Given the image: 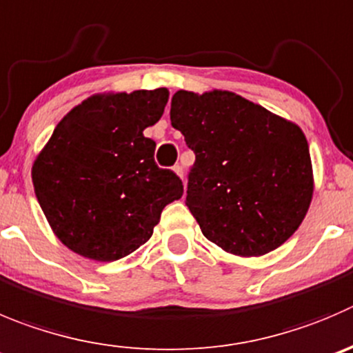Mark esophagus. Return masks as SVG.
<instances>
[{"instance_id":"34e87169","label":"esophagus","mask_w":353,"mask_h":353,"mask_svg":"<svg viewBox=\"0 0 353 353\" xmlns=\"http://www.w3.org/2000/svg\"><path fill=\"white\" fill-rule=\"evenodd\" d=\"M173 171H174V173H176V174H179L180 179H182V176H183V168H182V164H174Z\"/></svg>"}]
</instances>
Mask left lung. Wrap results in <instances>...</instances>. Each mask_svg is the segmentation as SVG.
I'll use <instances>...</instances> for the list:
<instances>
[{
  "instance_id": "left-lung-1",
  "label": "left lung",
  "mask_w": 353,
  "mask_h": 353,
  "mask_svg": "<svg viewBox=\"0 0 353 353\" xmlns=\"http://www.w3.org/2000/svg\"><path fill=\"white\" fill-rule=\"evenodd\" d=\"M196 154L185 204L206 239L241 256L286 243L314 192L308 143L296 124L230 92H176L170 110Z\"/></svg>"
}]
</instances>
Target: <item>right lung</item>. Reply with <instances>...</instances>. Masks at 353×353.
I'll use <instances>...</instances> for the list:
<instances>
[{
	"label": "right lung",
	"mask_w": 353,
	"mask_h": 353,
	"mask_svg": "<svg viewBox=\"0 0 353 353\" xmlns=\"http://www.w3.org/2000/svg\"><path fill=\"white\" fill-rule=\"evenodd\" d=\"M168 90L92 97L59 124L32 166L38 203L74 253L114 261L150 239L183 185L154 161L143 130L161 119Z\"/></svg>",
	"instance_id": "add662e5"
}]
</instances>
